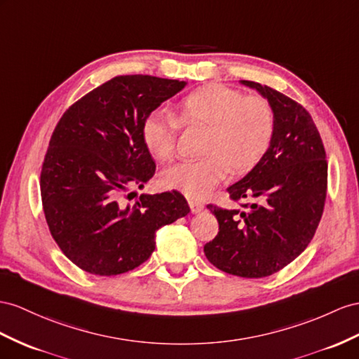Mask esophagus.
<instances>
[{
    "label": "esophagus",
    "instance_id": "1",
    "mask_svg": "<svg viewBox=\"0 0 359 359\" xmlns=\"http://www.w3.org/2000/svg\"><path fill=\"white\" fill-rule=\"evenodd\" d=\"M188 203H189V208H191V212H192V214H198V212H201V210H203V208H205L203 203H200V201H196V200H189Z\"/></svg>",
    "mask_w": 359,
    "mask_h": 359
}]
</instances>
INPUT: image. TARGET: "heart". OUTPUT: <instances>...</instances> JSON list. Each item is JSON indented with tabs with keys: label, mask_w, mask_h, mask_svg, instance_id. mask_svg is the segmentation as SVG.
Wrapping results in <instances>:
<instances>
[{
	"label": "heart",
	"mask_w": 359,
	"mask_h": 359,
	"mask_svg": "<svg viewBox=\"0 0 359 359\" xmlns=\"http://www.w3.org/2000/svg\"><path fill=\"white\" fill-rule=\"evenodd\" d=\"M179 121L208 126L201 154L162 172L163 188L189 198H203L229 172L245 174L267 154L276 132V116L267 100L241 90L206 85L189 92L179 103ZM179 121L167 110H154L142 123V140L153 158L170 162L176 156Z\"/></svg>",
	"instance_id": "1"
}]
</instances>
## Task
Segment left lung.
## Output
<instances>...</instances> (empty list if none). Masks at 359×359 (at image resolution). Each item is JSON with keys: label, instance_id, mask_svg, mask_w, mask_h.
<instances>
[{"label": "left lung", "instance_id": "left-lung-1", "mask_svg": "<svg viewBox=\"0 0 359 359\" xmlns=\"http://www.w3.org/2000/svg\"><path fill=\"white\" fill-rule=\"evenodd\" d=\"M241 83L267 98L276 132L262 161L227 188L231 200L253 203L241 205L243 210L208 205L219 227L205 255L224 273L258 279L287 267L311 243L325 208L327 162L305 107L273 88Z\"/></svg>", "mask_w": 359, "mask_h": 359}]
</instances>
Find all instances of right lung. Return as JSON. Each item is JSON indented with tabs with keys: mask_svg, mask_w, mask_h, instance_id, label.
<instances>
[{
	"mask_svg": "<svg viewBox=\"0 0 359 359\" xmlns=\"http://www.w3.org/2000/svg\"><path fill=\"white\" fill-rule=\"evenodd\" d=\"M185 86L118 76L62 115L42 163L41 197L51 236L79 269L115 276L140 267L154 250L156 231L189 214L177 191L124 201L156 170L142 140L144 119Z\"/></svg>",
	"mask_w": 359,
	"mask_h": 359,
	"instance_id": "obj_1",
	"label": "right lung"
}]
</instances>
